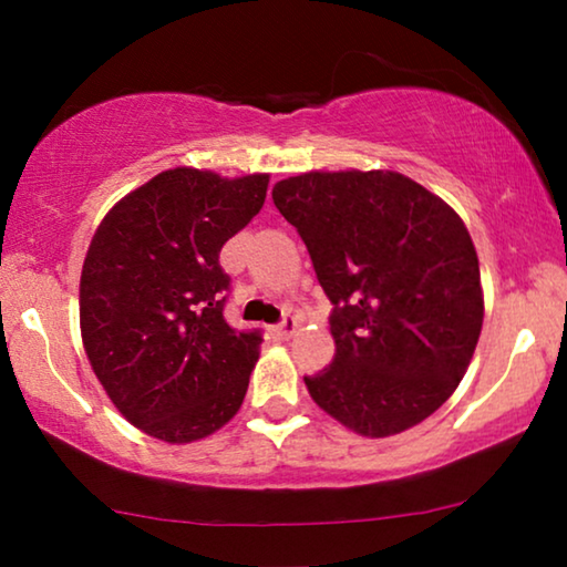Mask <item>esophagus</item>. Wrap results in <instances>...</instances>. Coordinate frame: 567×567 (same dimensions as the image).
Here are the masks:
<instances>
[{"mask_svg": "<svg viewBox=\"0 0 567 567\" xmlns=\"http://www.w3.org/2000/svg\"><path fill=\"white\" fill-rule=\"evenodd\" d=\"M297 328H299L297 317L286 315V317H284V322H281V324H276V328H274V336H276V338H281V340H289V338L293 336V332H297Z\"/></svg>", "mask_w": 567, "mask_h": 567, "instance_id": "1", "label": "esophagus"}]
</instances>
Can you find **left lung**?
I'll return each instance as SVG.
<instances>
[{
  "label": "left lung",
  "mask_w": 567,
  "mask_h": 567,
  "mask_svg": "<svg viewBox=\"0 0 567 567\" xmlns=\"http://www.w3.org/2000/svg\"><path fill=\"white\" fill-rule=\"evenodd\" d=\"M274 204L336 305V359L305 377L312 400L367 439L436 413L470 367L485 315L460 214L392 169L286 177Z\"/></svg>",
  "instance_id": "left-lung-1"
}]
</instances>
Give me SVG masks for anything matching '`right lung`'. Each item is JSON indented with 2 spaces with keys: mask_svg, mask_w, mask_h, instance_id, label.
<instances>
[{
  "mask_svg": "<svg viewBox=\"0 0 567 567\" xmlns=\"http://www.w3.org/2000/svg\"><path fill=\"white\" fill-rule=\"evenodd\" d=\"M266 190V173L165 169L123 196L92 237L80 278L84 353L121 415L154 439H206L243 405L262 338L224 320L219 252Z\"/></svg>",
  "mask_w": 567,
  "mask_h": 567,
  "instance_id": "obj_1",
  "label": "right lung"
}]
</instances>
